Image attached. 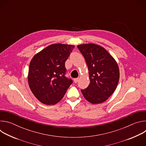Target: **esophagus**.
I'll return each mask as SVG.
<instances>
[{"label":"esophagus","mask_w":146,"mask_h":146,"mask_svg":"<svg viewBox=\"0 0 146 146\" xmlns=\"http://www.w3.org/2000/svg\"><path fill=\"white\" fill-rule=\"evenodd\" d=\"M78 78H74V82H75V83H76V82H78Z\"/></svg>","instance_id":"34e87169"}]
</instances>
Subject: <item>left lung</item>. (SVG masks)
<instances>
[{"label": "left lung", "mask_w": 146, "mask_h": 146, "mask_svg": "<svg viewBox=\"0 0 146 146\" xmlns=\"http://www.w3.org/2000/svg\"><path fill=\"white\" fill-rule=\"evenodd\" d=\"M84 56L89 70L90 83L81 90L84 98L91 103L106 101L115 90L119 78L118 64L103 47L95 44L77 46Z\"/></svg>", "instance_id": "1"}]
</instances>
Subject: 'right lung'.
Masks as SVG:
<instances>
[{"label":"right lung","mask_w":146,"mask_h":146,"mask_svg":"<svg viewBox=\"0 0 146 146\" xmlns=\"http://www.w3.org/2000/svg\"><path fill=\"white\" fill-rule=\"evenodd\" d=\"M74 46L53 44L36 54L32 59L28 80L35 96L45 105L59 102L72 84L65 77V62Z\"/></svg>","instance_id":"1"}]
</instances>
